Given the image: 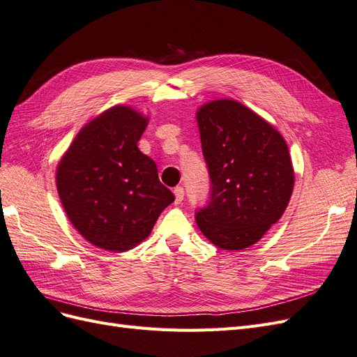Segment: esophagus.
<instances>
[{
	"label": "esophagus",
	"instance_id": "1",
	"mask_svg": "<svg viewBox=\"0 0 357 357\" xmlns=\"http://www.w3.org/2000/svg\"><path fill=\"white\" fill-rule=\"evenodd\" d=\"M174 195H176V204H180L183 201V198H185V189H183L181 186H177L174 189Z\"/></svg>",
	"mask_w": 357,
	"mask_h": 357
}]
</instances>
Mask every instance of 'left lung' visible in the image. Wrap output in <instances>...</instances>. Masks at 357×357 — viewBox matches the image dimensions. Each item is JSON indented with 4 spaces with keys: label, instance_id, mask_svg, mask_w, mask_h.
Listing matches in <instances>:
<instances>
[{
    "label": "left lung",
    "instance_id": "obj_1",
    "mask_svg": "<svg viewBox=\"0 0 357 357\" xmlns=\"http://www.w3.org/2000/svg\"><path fill=\"white\" fill-rule=\"evenodd\" d=\"M211 201L197 213L205 238L222 250L256 244L282 218L295 185L283 135L235 100H214L197 112Z\"/></svg>",
    "mask_w": 357,
    "mask_h": 357
}]
</instances>
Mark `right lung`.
Masks as SVG:
<instances>
[{"label": "right lung", "instance_id": "obj_1", "mask_svg": "<svg viewBox=\"0 0 357 357\" xmlns=\"http://www.w3.org/2000/svg\"><path fill=\"white\" fill-rule=\"evenodd\" d=\"M149 117L114 105L86 123L56 167L63 211L86 241L107 252L143 243L174 195L155 160L139 152Z\"/></svg>", "mask_w": 357, "mask_h": 357}]
</instances>
